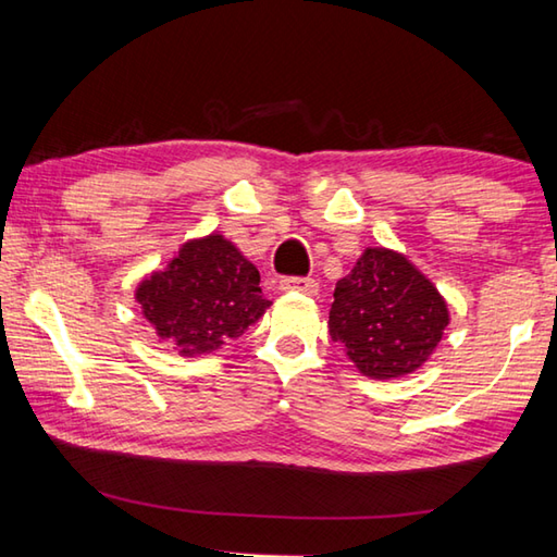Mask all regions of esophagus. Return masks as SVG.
Instances as JSON below:
<instances>
[{"label": "esophagus", "instance_id": "34e87169", "mask_svg": "<svg viewBox=\"0 0 557 557\" xmlns=\"http://www.w3.org/2000/svg\"><path fill=\"white\" fill-rule=\"evenodd\" d=\"M317 280L312 277H282L280 289L285 292H305V295H317Z\"/></svg>", "mask_w": 557, "mask_h": 557}]
</instances>
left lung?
<instances>
[{"mask_svg": "<svg viewBox=\"0 0 557 557\" xmlns=\"http://www.w3.org/2000/svg\"><path fill=\"white\" fill-rule=\"evenodd\" d=\"M449 324L437 287L400 256L369 248L336 282L329 334L344 346L356 369L388 381L412 373L435 351Z\"/></svg>", "mask_w": 557, "mask_h": 557, "instance_id": "8db88e82", "label": "left lung"}]
</instances>
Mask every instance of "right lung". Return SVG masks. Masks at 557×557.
Wrapping results in <instances>:
<instances>
[{"label":"right lung","instance_id":"right-lung-1","mask_svg":"<svg viewBox=\"0 0 557 557\" xmlns=\"http://www.w3.org/2000/svg\"><path fill=\"white\" fill-rule=\"evenodd\" d=\"M135 299L157 336L188 358L240 336L272 305L258 268L219 233L184 243L166 270L139 282Z\"/></svg>","mask_w":557,"mask_h":557}]
</instances>
